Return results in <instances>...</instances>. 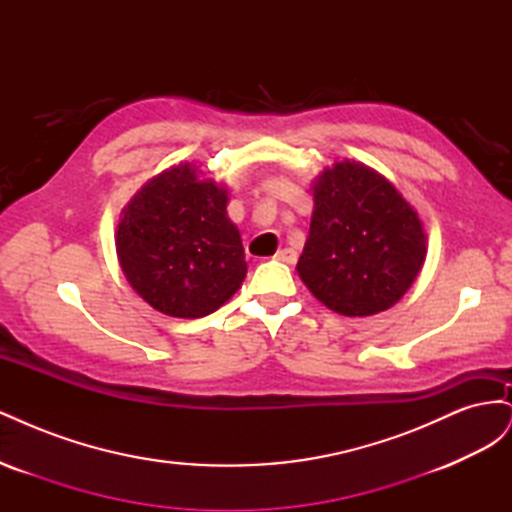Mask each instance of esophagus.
Listing matches in <instances>:
<instances>
[{
    "label": "esophagus",
    "instance_id": "esophagus-1",
    "mask_svg": "<svg viewBox=\"0 0 512 512\" xmlns=\"http://www.w3.org/2000/svg\"><path fill=\"white\" fill-rule=\"evenodd\" d=\"M275 260L286 262V265H294V262H297V252H294L292 247H284V250L275 254Z\"/></svg>",
    "mask_w": 512,
    "mask_h": 512
}]
</instances>
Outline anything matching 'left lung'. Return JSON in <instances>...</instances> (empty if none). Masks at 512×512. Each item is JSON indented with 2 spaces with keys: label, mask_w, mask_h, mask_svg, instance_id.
Wrapping results in <instances>:
<instances>
[{
  "label": "left lung",
  "mask_w": 512,
  "mask_h": 512,
  "mask_svg": "<svg viewBox=\"0 0 512 512\" xmlns=\"http://www.w3.org/2000/svg\"><path fill=\"white\" fill-rule=\"evenodd\" d=\"M312 192V224L297 262L303 284L348 318L393 307L427 256V235L414 207L378 170L354 160L324 168Z\"/></svg>",
  "instance_id": "obj_1"
}]
</instances>
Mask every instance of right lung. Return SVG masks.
<instances>
[{"label":"right lung","instance_id":"obj_1","mask_svg":"<svg viewBox=\"0 0 512 512\" xmlns=\"http://www.w3.org/2000/svg\"><path fill=\"white\" fill-rule=\"evenodd\" d=\"M226 207V185L190 162L162 170L132 196L115 247L138 297L166 316L203 318L241 288L247 262Z\"/></svg>","mask_w":512,"mask_h":512}]
</instances>
